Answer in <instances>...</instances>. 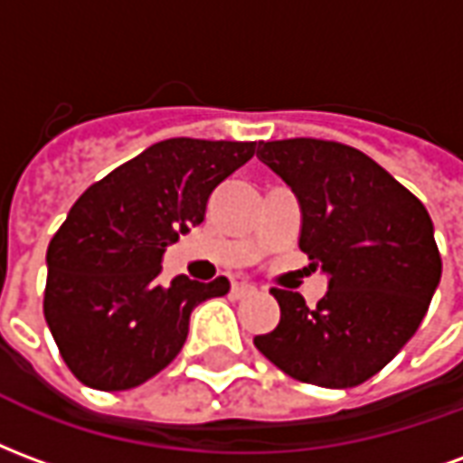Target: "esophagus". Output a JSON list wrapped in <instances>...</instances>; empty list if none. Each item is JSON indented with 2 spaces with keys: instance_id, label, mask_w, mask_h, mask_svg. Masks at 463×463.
I'll list each match as a JSON object with an SVG mask.
<instances>
[{
  "instance_id": "34e87169",
  "label": "esophagus",
  "mask_w": 463,
  "mask_h": 463,
  "mask_svg": "<svg viewBox=\"0 0 463 463\" xmlns=\"http://www.w3.org/2000/svg\"><path fill=\"white\" fill-rule=\"evenodd\" d=\"M232 298H238V300H242V298H248V295H252L255 292V288L252 285H248V282H235L231 288Z\"/></svg>"
}]
</instances>
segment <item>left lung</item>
Segmentation results:
<instances>
[{"label": "left lung", "mask_w": 463, "mask_h": 463, "mask_svg": "<svg viewBox=\"0 0 463 463\" xmlns=\"http://www.w3.org/2000/svg\"><path fill=\"white\" fill-rule=\"evenodd\" d=\"M258 158L302 211L300 250L330 275L315 307L272 288L280 322L255 347L298 382L357 387L387 367L429 310L441 280L434 225L417 195L352 146L260 141Z\"/></svg>", "instance_id": "1"}]
</instances>
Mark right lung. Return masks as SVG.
Instances as JSON below:
<instances>
[{
	"label": "right lung",
	"mask_w": 463,
	"mask_h": 463,
	"mask_svg": "<svg viewBox=\"0 0 463 463\" xmlns=\"http://www.w3.org/2000/svg\"><path fill=\"white\" fill-rule=\"evenodd\" d=\"M255 141L153 143L71 205L46 250L44 317L86 387L121 392L168 367L195 305L231 290L178 275L158 280L168 245L201 225L211 193L248 163Z\"/></svg>",
	"instance_id": "obj_1"
}]
</instances>
